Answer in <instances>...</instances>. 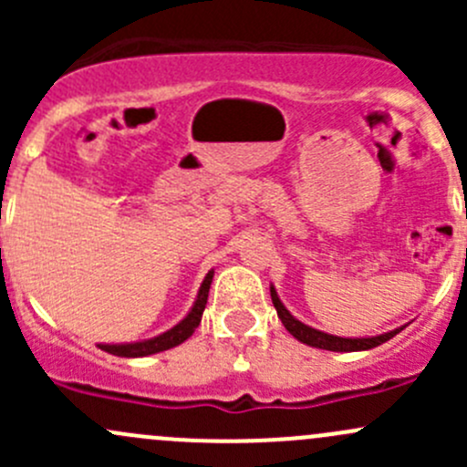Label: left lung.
Instances as JSON below:
<instances>
[{
  "mask_svg": "<svg viewBox=\"0 0 467 467\" xmlns=\"http://www.w3.org/2000/svg\"><path fill=\"white\" fill-rule=\"evenodd\" d=\"M271 300H273V307H275L277 317H280L282 325L286 327V332L291 334L294 338H298L300 343H307L312 348H321V350H332V352H359V350H370V348H378L381 343H386L389 338H393L395 334L402 332V327H395L390 332L378 334V337H337V334H327L321 332L317 327H309L303 321L294 317L289 309L282 305L280 296H277L275 286L271 285Z\"/></svg>",
  "mask_w": 467,
  "mask_h": 467,
  "instance_id": "8db88e82",
  "label": "left lung"
}]
</instances>
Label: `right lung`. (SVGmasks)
<instances>
[{
	"label": "right lung",
	"instance_id": "right-lung-1",
	"mask_svg": "<svg viewBox=\"0 0 467 467\" xmlns=\"http://www.w3.org/2000/svg\"><path fill=\"white\" fill-rule=\"evenodd\" d=\"M212 277H214V268H212V271H207L205 280L201 282V289H199V294H196V300H194V305H192L190 312H187V317L182 318L181 323L173 325L171 329H167V332L158 334V337H153V338H144V341L99 343V348L106 352H110V355H115V357H149V355H155V352H162V350H169V348L181 346V343L187 341V338L194 334V329L199 327L201 317H203V309L207 305V294H210Z\"/></svg>",
	"mask_w": 467,
	"mask_h": 467
}]
</instances>
